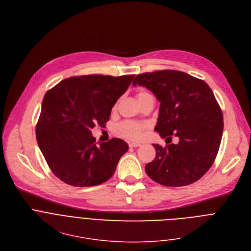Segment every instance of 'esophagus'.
I'll return each mask as SVG.
<instances>
[{
    "label": "esophagus",
    "mask_w": 251,
    "mask_h": 251,
    "mask_svg": "<svg viewBox=\"0 0 251 251\" xmlns=\"http://www.w3.org/2000/svg\"><path fill=\"white\" fill-rule=\"evenodd\" d=\"M141 144L140 143H136V142H129V147L130 148H136V147H140Z\"/></svg>",
    "instance_id": "34e87169"
}]
</instances>
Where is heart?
Returning <instances> with one entry per match:
<instances>
[{
	"instance_id": "b5f03b06",
	"label": "heart",
	"mask_w": 251,
	"mask_h": 251,
	"mask_svg": "<svg viewBox=\"0 0 251 251\" xmlns=\"http://www.w3.org/2000/svg\"><path fill=\"white\" fill-rule=\"evenodd\" d=\"M149 94L146 92H138L137 94V100H141L144 97L148 96ZM147 128V125L142 124V123H138V122H133V121H125L123 123H121L120 125H118L117 127V133L120 134L123 137H126L128 139H139L141 138L143 131Z\"/></svg>"
}]
</instances>
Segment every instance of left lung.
<instances>
[{
    "label": "left lung",
    "mask_w": 251,
    "mask_h": 251,
    "mask_svg": "<svg viewBox=\"0 0 251 251\" xmlns=\"http://www.w3.org/2000/svg\"><path fill=\"white\" fill-rule=\"evenodd\" d=\"M133 86L150 90L159 101L154 130L161 138L178 137L177 144L155 149L147 175L165 186H185L212 166L224 129L223 113L207 83L186 73L163 70L137 75ZM166 138V139H168Z\"/></svg>",
    "instance_id": "left-lung-1"
}]
</instances>
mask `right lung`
Segmentation results:
<instances>
[{"label": "right lung", "instance_id": "add662e5", "mask_svg": "<svg viewBox=\"0 0 251 251\" xmlns=\"http://www.w3.org/2000/svg\"><path fill=\"white\" fill-rule=\"evenodd\" d=\"M134 75H90L61 80L48 91L36 125L39 149L53 174L72 186L107 181L128 151L121 139L96 144L92 129L104 126Z\"/></svg>", "mask_w": 251, "mask_h": 251}]
</instances>
